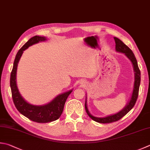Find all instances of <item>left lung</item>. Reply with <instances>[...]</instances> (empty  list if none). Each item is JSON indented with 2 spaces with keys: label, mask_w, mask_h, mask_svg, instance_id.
<instances>
[{
  "label": "left lung",
  "mask_w": 150,
  "mask_h": 150,
  "mask_svg": "<svg viewBox=\"0 0 150 150\" xmlns=\"http://www.w3.org/2000/svg\"><path fill=\"white\" fill-rule=\"evenodd\" d=\"M114 40L115 42V50H116L117 52L125 53L127 57L131 60V61L132 63V65H133L134 71L135 72L134 89H133V91H132L131 100H130L127 105L125 106V108L121 110V111L119 113H117V114L110 115V116L106 117H96L90 114V113L88 111V109H87V103L86 101V103H85V108H86V111L87 112V115H88L93 120L97 121L98 123H110L112 122H115V121L120 120L123 116H125V115L127 114L130 110L134 107L138 98V92H139V87L140 84V71L138 66L137 59L135 57L133 52H132V50L130 49L127 45L124 44L122 41L120 40L119 38L114 37Z\"/></svg>",
  "instance_id": "obj_1"
}]
</instances>
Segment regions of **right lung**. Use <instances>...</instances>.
<instances>
[{"instance_id":"1","label":"right lung","mask_w":150,"mask_h":150,"mask_svg":"<svg viewBox=\"0 0 150 150\" xmlns=\"http://www.w3.org/2000/svg\"><path fill=\"white\" fill-rule=\"evenodd\" d=\"M46 39L42 36H35L30 38L18 51L14 60L10 74V87L12 99L17 110L28 119L37 123H48L58 120L63 111L64 106L72 90L58 95L52 102L44 106H34L25 101L19 94L16 85V71L18 62L23 51L32 45Z\"/></svg>"}]
</instances>
